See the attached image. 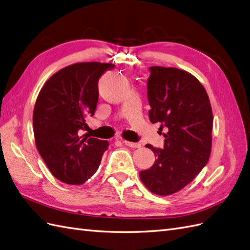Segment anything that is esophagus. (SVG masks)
<instances>
[{
    "instance_id": "obj_1",
    "label": "esophagus",
    "mask_w": 250,
    "mask_h": 250,
    "mask_svg": "<svg viewBox=\"0 0 250 250\" xmlns=\"http://www.w3.org/2000/svg\"><path fill=\"white\" fill-rule=\"evenodd\" d=\"M124 144L127 146H130V148H140V146H142V145L138 143H131V142H127V140H124Z\"/></svg>"
}]
</instances>
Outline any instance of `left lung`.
<instances>
[{
  "label": "left lung",
  "mask_w": 250,
  "mask_h": 250,
  "mask_svg": "<svg viewBox=\"0 0 250 250\" xmlns=\"http://www.w3.org/2000/svg\"><path fill=\"white\" fill-rule=\"evenodd\" d=\"M148 99L152 124L161 123L164 149L146 145L156 159L140 171L152 193L171 195L194 180L209 161L212 145V108L206 89L193 75L175 67L151 66Z\"/></svg>",
  "instance_id": "obj_1"
}]
</instances>
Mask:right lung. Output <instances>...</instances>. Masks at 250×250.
Listing matches in <instances>:
<instances>
[{
  "mask_svg": "<svg viewBox=\"0 0 250 250\" xmlns=\"http://www.w3.org/2000/svg\"><path fill=\"white\" fill-rule=\"evenodd\" d=\"M112 63L80 62L44 83L34 108L35 142L52 174L68 185H82L99 168L108 142L78 136L98 102V80Z\"/></svg>",
  "mask_w": 250,
  "mask_h": 250,
  "instance_id": "right-lung-1",
  "label": "right lung"
}]
</instances>
